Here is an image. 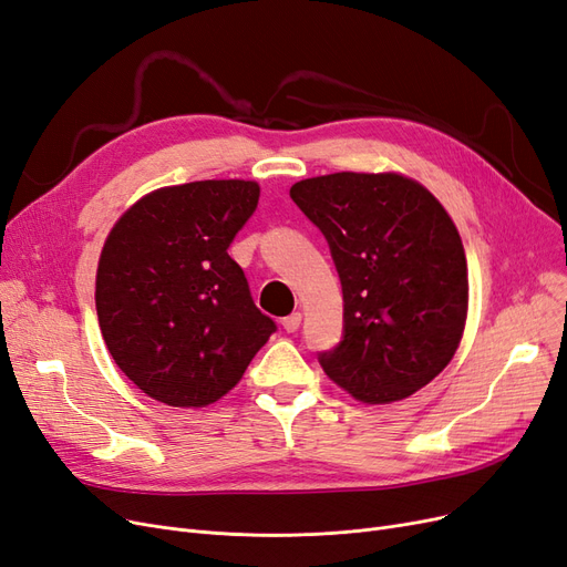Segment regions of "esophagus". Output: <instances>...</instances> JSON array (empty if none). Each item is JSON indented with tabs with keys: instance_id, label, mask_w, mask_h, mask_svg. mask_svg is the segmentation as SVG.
<instances>
[{
	"instance_id": "34e87169",
	"label": "esophagus",
	"mask_w": 567,
	"mask_h": 567,
	"mask_svg": "<svg viewBox=\"0 0 567 567\" xmlns=\"http://www.w3.org/2000/svg\"><path fill=\"white\" fill-rule=\"evenodd\" d=\"M300 323H302V315H300V311H292L290 317H286V319L281 321V326L286 328V333H296V330L300 328Z\"/></svg>"
}]
</instances>
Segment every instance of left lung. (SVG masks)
<instances>
[{"label":"left lung","instance_id":"obj_1","mask_svg":"<svg viewBox=\"0 0 567 567\" xmlns=\"http://www.w3.org/2000/svg\"><path fill=\"white\" fill-rule=\"evenodd\" d=\"M336 260L344 338L323 373L368 405L408 399L460 347L470 277L460 231L441 202L403 173H330L290 187Z\"/></svg>","mask_w":567,"mask_h":567}]
</instances>
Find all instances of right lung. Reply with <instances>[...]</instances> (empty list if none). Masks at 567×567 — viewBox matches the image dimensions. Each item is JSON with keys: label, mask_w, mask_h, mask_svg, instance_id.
Returning <instances> with one entry per match:
<instances>
[{"label": "right lung", "mask_w": 567, "mask_h": 567, "mask_svg": "<svg viewBox=\"0 0 567 567\" xmlns=\"http://www.w3.org/2000/svg\"><path fill=\"white\" fill-rule=\"evenodd\" d=\"M258 199L256 181L159 187L110 229L95 271L97 323L114 363L150 399L216 403L275 333L227 252Z\"/></svg>", "instance_id": "add662e5"}]
</instances>
